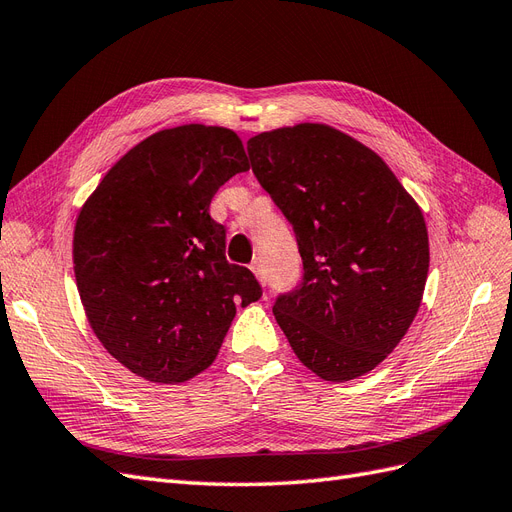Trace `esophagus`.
<instances>
[{
	"label": "esophagus",
	"mask_w": 512,
	"mask_h": 512,
	"mask_svg": "<svg viewBox=\"0 0 512 512\" xmlns=\"http://www.w3.org/2000/svg\"><path fill=\"white\" fill-rule=\"evenodd\" d=\"M250 269H252V273L258 277V282H260V284H265V282H267L265 267H262V262H260V260H254L252 265H250Z\"/></svg>",
	"instance_id": "obj_1"
}]
</instances>
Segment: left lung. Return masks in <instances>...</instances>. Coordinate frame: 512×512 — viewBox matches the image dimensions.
<instances>
[{"label":"left lung","mask_w":512,"mask_h":512,"mask_svg":"<svg viewBox=\"0 0 512 512\" xmlns=\"http://www.w3.org/2000/svg\"><path fill=\"white\" fill-rule=\"evenodd\" d=\"M247 153L303 260L299 286L275 299L277 324L322 380L367 374L421 307L429 271L421 207L378 153L324 123L262 132Z\"/></svg>","instance_id":"left-lung-1"}]
</instances>
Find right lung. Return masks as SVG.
I'll list each match as a JSON object with an SVG mask.
<instances>
[{
	"mask_svg": "<svg viewBox=\"0 0 512 512\" xmlns=\"http://www.w3.org/2000/svg\"><path fill=\"white\" fill-rule=\"evenodd\" d=\"M247 168L235 132L188 123L132 147L83 205L76 286L96 337L132 374L194 378L237 305L262 297L254 273L226 260V228L209 215L215 192Z\"/></svg>",
	"mask_w": 512,
	"mask_h": 512,
	"instance_id": "right-lung-1",
	"label": "right lung"
}]
</instances>
